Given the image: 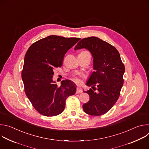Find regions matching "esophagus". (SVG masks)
<instances>
[{
    "label": "esophagus",
    "instance_id": "34e87169",
    "mask_svg": "<svg viewBox=\"0 0 149 149\" xmlns=\"http://www.w3.org/2000/svg\"><path fill=\"white\" fill-rule=\"evenodd\" d=\"M82 93V90H81L80 88L77 87V90H76V93H77V94H79V93Z\"/></svg>",
    "mask_w": 149,
    "mask_h": 149
}]
</instances>
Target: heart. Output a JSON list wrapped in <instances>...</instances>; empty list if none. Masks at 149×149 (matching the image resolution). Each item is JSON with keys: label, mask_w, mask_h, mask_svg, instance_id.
I'll use <instances>...</instances> for the list:
<instances>
[{"label": "heart", "mask_w": 149, "mask_h": 149, "mask_svg": "<svg viewBox=\"0 0 149 149\" xmlns=\"http://www.w3.org/2000/svg\"><path fill=\"white\" fill-rule=\"evenodd\" d=\"M72 79L75 82H76V83H77V84H81V82H82L81 79L79 78V77L78 76H77V75L73 76L72 78Z\"/></svg>", "instance_id": "heart-1"}]
</instances>
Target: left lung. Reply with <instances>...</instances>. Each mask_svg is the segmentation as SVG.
Instances as JSON below:
<instances>
[{"mask_svg":"<svg viewBox=\"0 0 149 149\" xmlns=\"http://www.w3.org/2000/svg\"><path fill=\"white\" fill-rule=\"evenodd\" d=\"M86 48L93 57L94 70L87 82L93 86L87 93L90 100L82 105L84 112L99 116L107 113L118 100L123 86L125 67L117 49L108 42L95 36L81 39L75 50ZM97 86V93L93 91Z\"/></svg>","mask_w":149,"mask_h":149,"instance_id":"obj_1","label":"left lung"}]
</instances>
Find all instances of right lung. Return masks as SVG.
<instances>
[{
  "label": "right lung",
  "mask_w": 149,
  "mask_h": 149,
  "mask_svg": "<svg viewBox=\"0 0 149 149\" xmlns=\"http://www.w3.org/2000/svg\"><path fill=\"white\" fill-rule=\"evenodd\" d=\"M79 40L50 35L34 42L28 49L22 71L24 90L33 107L42 115L60 114L65 109L67 98L75 94L73 82L63 80L58 87L52 77L54 69L62 66L66 52Z\"/></svg>",
  "instance_id": "obj_1"
}]
</instances>
